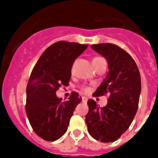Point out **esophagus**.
<instances>
[{"mask_svg":"<svg viewBox=\"0 0 158 158\" xmlns=\"http://www.w3.org/2000/svg\"><path fill=\"white\" fill-rule=\"evenodd\" d=\"M82 100H83V102H87V101H88V98H87L86 97H83V98H82Z\"/></svg>","mask_w":158,"mask_h":158,"instance_id":"34e87169","label":"esophagus"}]
</instances>
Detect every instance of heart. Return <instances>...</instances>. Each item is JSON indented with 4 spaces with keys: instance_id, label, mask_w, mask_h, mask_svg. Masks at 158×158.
Instances as JSON below:
<instances>
[{
    "instance_id": "1",
    "label": "heart",
    "mask_w": 158,
    "mask_h": 158,
    "mask_svg": "<svg viewBox=\"0 0 158 158\" xmlns=\"http://www.w3.org/2000/svg\"><path fill=\"white\" fill-rule=\"evenodd\" d=\"M98 58H100V57H94V59H93V60H95L98 59Z\"/></svg>"
}]
</instances>
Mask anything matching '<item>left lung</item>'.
Instances as JSON below:
<instances>
[{
  "label": "left lung",
  "mask_w": 158,
  "mask_h": 158,
  "mask_svg": "<svg viewBox=\"0 0 158 158\" xmlns=\"http://www.w3.org/2000/svg\"><path fill=\"white\" fill-rule=\"evenodd\" d=\"M107 60V74L94 96L109 94L107 104L99 108L96 102H88L85 116L88 131L92 137L102 143L117 140L132 123L138 110L141 78L138 66L125 50L111 43L91 46Z\"/></svg>",
  "instance_id": "left-lung-1"
}]
</instances>
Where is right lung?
Returning <instances> with one entry per match:
<instances>
[{
    "label": "right lung",
    "mask_w": 158,
    "mask_h": 158,
    "mask_svg": "<svg viewBox=\"0 0 158 158\" xmlns=\"http://www.w3.org/2000/svg\"><path fill=\"white\" fill-rule=\"evenodd\" d=\"M89 45L60 41L42 54L31 73L26 89V114L34 132L43 139L55 141L67 131L69 120L82 98L73 92L66 102L56 96L67 86L74 60Z\"/></svg>",
    "instance_id": "add662e5"
}]
</instances>
